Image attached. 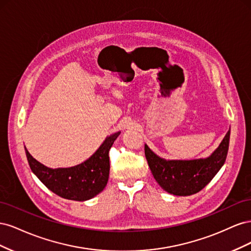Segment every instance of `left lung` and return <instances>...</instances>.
Segmentation results:
<instances>
[{"mask_svg": "<svg viewBox=\"0 0 251 251\" xmlns=\"http://www.w3.org/2000/svg\"><path fill=\"white\" fill-rule=\"evenodd\" d=\"M230 131L217 150L207 158L194 160H165L147 144L144 154L151 174L165 192L175 196H191L200 192L222 168L229 147Z\"/></svg>", "mask_w": 251, "mask_h": 251, "instance_id": "obj_1", "label": "left lung"}]
</instances>
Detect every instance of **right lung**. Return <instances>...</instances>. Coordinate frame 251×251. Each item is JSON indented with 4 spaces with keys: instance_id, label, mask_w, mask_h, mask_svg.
<instances>
[{
    "instance_id": "1",
    "label": "right lung",
    "mask_w": 251,
    "mask_h": 251,
    "mask_svg": "<svg viewBox=\"0 0 251 251\" xmlns=\"http://www.w3.org/2000/svg\"><path fill=\"white\" fill-rule=\"evenodd\" d=\"M119 134L110 135L92 156L72 168H47L35 160L25 148L27 160L33 174L51 192L64 199L87 201L102 192L108 183L109 151Z\"/></svg>"
}]
</instances>
